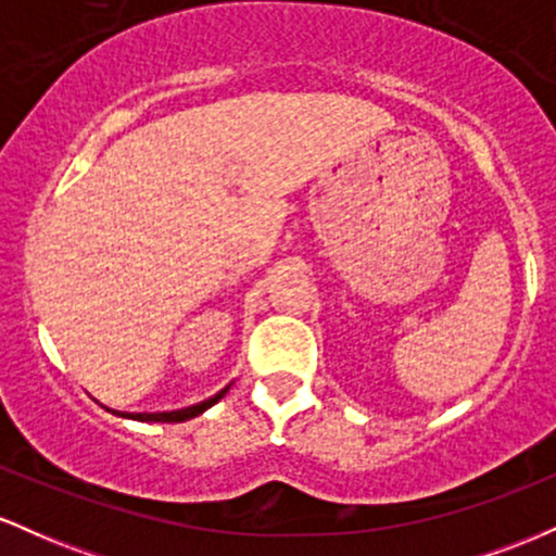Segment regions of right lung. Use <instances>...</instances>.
I'll return each instance as SVG.
<instances>
[{
	"instance_id": "obj_1",
	"label": "right lung",
	"mask_w": 556,
	"mask_h": 556,
	"mask_svg": "<svg viewBox=\"0 0 556 556\" xmlns=\"http://www.w3.org/2000/svg\"><path fill=\"white\" fill-rule=\"evenodd\" d=\"M229 392V387L222 389V392H216L214 397L198 402V405H190V407H182V410H172V413H132V416L127 418H136V420H146V424H182V420H190L195 416H201L203 410H208V407L216 405L225 394Z\"/></svg>"
}]
</instances>
